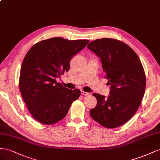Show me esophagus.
Segmentation results:
<instances>
[{"label": "esophagus", "mask_w": 160, "mask_h": 160, "mask_svg": "<svg viewBox=\"0 0 160 160\" xmlns=\"http://www.w3.org/2000/svg\"><path fill=\"white\" fill-rule=\"evenodd\" d=\"M81 94L83 95V96H88L89 93L86 92H84V91H81Z\"/></svg>", "instance_id": "1"}]
</instances>
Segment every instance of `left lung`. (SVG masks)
<instances>
[{
    "mask_svg": "<svg viewBox=\"0 0 160 160\" xmlns=\"http://www.w3.org/2000/svg\"><path fill=\"white\" fill-rule=\"evenodd\" d=\"M87 48L100 59L110 94L94 93L97 104L90 116L106 128H116L129 121L139 107L145 90V74L138 55L128 45L115 39L102 38Z\"/></svg>",
    "mask_w": 160,
    "mask_h": 160,
    "instance_id": "8db88e82",
    "label": "left lung"
}]
</instances>
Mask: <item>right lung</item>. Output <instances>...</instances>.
<instances>
[{
	"label": "right lung",
	"mask_w": 160,
	"mask_h": 160,
	"mask_svg": "<svg viewBox=\"0 0 160 160\" xmlns=\"http://www.w3.org/2000/svg\"><path fill=\"white\" fill-rule=\"evenodd\" d=\"M89 40L53 38L41 41L29 50L22 61L19 76L22 97L31 115L45 125L64 118L80 90H69L56 78L68 72L70 62Z\"/></svg>",
	"instance_id": "add662e5"
}]
</instances>
